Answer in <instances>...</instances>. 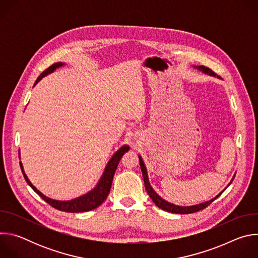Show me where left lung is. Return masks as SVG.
Returning <instances> with one entry per match:
<instances>
[{
    "instance_id": "1",
    "label": "left lung",
    "mask_w": 258,
    "mask_h": 258,
    "mask_svg": "<svg viewBox=\"0 0 258 258\" xmlns=\"http://www.w3.org/2000/svg\"><path fill=\"white\" fill-rule=\"evenodd\" d=\"M199 69L203 70L205 73H208V75L210 76H214L215 73L208 67L206 66H199L198 67ZM139 160H140V165H141V170H142V173H143V177H144V183H145V188L147 190V193H148V195L150 196V198L152 199V201L156 204V206H158L159 208L165 210V211H168V212H171V213H178V214H188V213H194V212H197V211H200L204 208H206L208 205H210L218 196L222 195V193H220L219 195H217L215 198L211 199L210 201H207L205 203H201V204H198V205H194V206H177V205H174V204H171L165 200H163L161 197H159L157 195V193L152 189V187L150 186L149 183V179H148V175H147V170H146V167L144 165V162L142 160V158L139 156ZM234 179V178H233ZM232 182V181H231ZM230 182V183H231Z\"/></svg>"
}]
</instances>
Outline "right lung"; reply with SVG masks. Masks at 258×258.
<instances>
[{
  "label": "right lung",
  "instance_id": "add662e5",
  "mask_svg": "<svg viewBox=\"0 0 258 258\" xmlns=\"http://www.w3.org/2000/svg\"><path fill=\"white\" fill-rule=\"evenodd\" d=\"M61 65H63V63L59 62V63H55V64L51 65L50 67H48L45 71L42 72V75L38 79H36L34 86L38 84L44 77H46L48 73L53 72L57 67H59ZM128 149H130L128 146H123L112 156V158L110 159V161L108 162L100 181L98 182V185L96 186V188L94 190H92L90 193H88L78 199L70 200V201H57V200L50 199V198L46 197L45 195H43L39 190H36V188L29 181V179L27 178L26 174L24 173V171L22 169L21 163H20V167H21V170H22V173H23V176H24L26 182L32 188V190L36 194H38L43 200H45L48 204H50L52 207H54L58 210H61V211H65V212H85V211H90V210L97 208L106 200V198L110 192V189H111L113 175L115 173V170L117 168L119 160L121 159L122 155L128 151Z\"/></svg>",
  "mask_w": 258,
  "mask_h": 258
}]
</instances>
